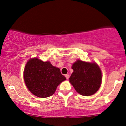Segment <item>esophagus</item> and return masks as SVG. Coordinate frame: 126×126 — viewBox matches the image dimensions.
<instances>
[{
  "instance_id": "obj_1",
  "label": "esophagus",
  "mask_w": 126,
  "mask_h": 126,
  "mask_svg": "<svg viewBox=\"0 0 126 126\" xmlns=\"http://www.w3.org/2000/svg\"><path fill=\"white\" fill-rule=\"evenodd\" d=\"M65 77H66V78L67 79H69V75H65Z\"/></svg>"
}]
</instances>
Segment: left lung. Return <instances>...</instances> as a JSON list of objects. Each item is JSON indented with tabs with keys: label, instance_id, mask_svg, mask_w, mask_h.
<instances>
[{
	"label": "left lung",
	"instance_id": "1",
	"mask_svg": "<svg viewBox=\"0 0 126 126\" xmlns=\"http://www.w3.org/2000/svg\"><path fill=\"white\" fill-rule=\"evenodd\" d=\"M72 68L73 72L69 82L76 92L83 96H90L97 92L102 82V73L96 63L78 60Z\"/></svg>",
	"mask_w": 126,
	"mask_h": 126
}]
</instances>
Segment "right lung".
<instances>
[{
    "label": "right lung",
    "mask_w": 126,
    "mask_h": 126,
    "mask_svg": "<svg viewBox=\"0 0 126 126\" xmlns=\"http://www.w3.org/2000/svg\"><path fill=\"white\" fill-rule=\"evenodd\" d=\"M24 79L29 91L40 98L51 96L57 86L66 79L59 68L36 57L30 59L26 64Z\"/></svg>",
    "instance_id": "right-lung-1"
}]
</instances>
